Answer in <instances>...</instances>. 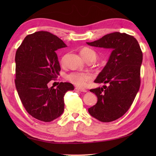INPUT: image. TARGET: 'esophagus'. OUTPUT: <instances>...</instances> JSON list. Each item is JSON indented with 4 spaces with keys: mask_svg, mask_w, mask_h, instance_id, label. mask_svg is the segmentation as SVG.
Returning a JSON list of instances; mask_svg holds the SVG:
<instances>
[{
    "mask_svg": "<svg viewBox=\"0 0 156 156\" xmlns=\"http://www.w3.org/2000/svg\"><path fill=\"white\" fill-rule=\"evenodd\" d=\"M76 90H78V91H80V92H87V90H85V89L80 88H78V87L76 88Z\"/></svg>",
    "mask_w": 156,
    "mask_h": 156,
    "instance_id": "obj_1",
    "label": "esophagus"
}]
</instances>
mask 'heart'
<instances>
[{"instance_id": "heart-1", "label": "heart", "mask_w": 156, "mask_h": 156, "mask_svg": "<svg viewBox=\"0 0 156 156\" xmlns=\"http://www.w3.org/2000/svg\"><path fill=\"white\" fill-rule=\"evenodd\" d=\"M80 54L85 60L88 58L94 59V60H96V59L97 58V53L93 49L88 48H84L82 49L80 51ZM64 58H63L62 59V62H64ZM66 79L69 82H70L72 84L77 86V87H84L87 84L88 82L92 80V76L89 73L74 72L68 74L66 76Z\"/></svg>"}]
</instances>
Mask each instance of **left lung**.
<instances>
[{
  "label": "left lung",
  "instance_id": "obj_1",
  "mask_svg": "<svg viewBox=\"0 0 156 156\" xmlns=\"http://www.w3.org/2000/svg\"><path fill=\"white\" fill-rule=\"evenodd\" d=\"M87 44L112 49L107 64L94 80L108 86L90 90L98 101L88 112L101 122L115 121L129 110L140 89L143 53L137 39L125 33H111Z\"/></svg>",
  "mask_w": 156,
  "mask_h": 156
}]
</instances>
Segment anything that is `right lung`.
<instances>
[{
	"instance_id": "add662e5",
	"label": "right lung",
	"mask_w": 156,
	"mask_h": 156,
	"mask_svg": "<svg viewBox=\"0 0 156 156\" xmlns=\"http://www.w3.org/2000/svg\"><path fill=\"white\" fill-rule=\"evenodd\" d=\"M66 47L57 36L41 31L26 36L16 51V90L26 111L39 121L58 118L64 110L66 92L74 89L69 82H60L56 88L48 86L61 69L56 51Z\"/></svg>"
}]
</instances>
